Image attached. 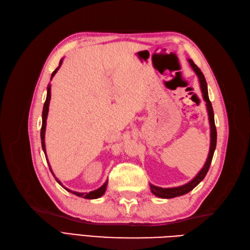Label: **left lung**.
Masks as SVG:
<instances>
[{"label":"left lung","instance_id":"1","mask_svg":"<svg viewBox=\"0 0 250 250\" xmlns=\"http://www.w3.org/2000/svg\"><path fill=\"white\" fill-rule=\"evenodd\" d=\"M188 63L192 66V69L195 71L196 75H197L199 78V83H200V88L202 92V96H203V100L207 102V109H208V121H209V126H210V146H209V152H208V156L207 158V162L204 164L203 168L199 171V173L196 175L190 183H188L184 186L180 187H176V188H160L156 187L150 184V188L151 192H152L155 196L160 198H174V197H178V196L185 195L187 193H188L190 191H192L193 188L200 184V181L203 180V178L206 177L207 173L209 169V166L211 163V160H213L214 156V152L216 149V144H217V131H216V126H215V119H214V110L213 107H211V103L208 99V84L206 78H204L202 72L200 71L199 67L194 63V62L192 59H188Z\"/></svg>","mask_w":250,"mask_h":250}]
</instances>
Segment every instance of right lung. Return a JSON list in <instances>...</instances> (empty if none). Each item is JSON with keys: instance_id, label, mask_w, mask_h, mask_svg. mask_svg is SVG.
Listing matches in <instances>:
<instances>
[{"instance_id": "obj_1", "label": "right lung", "mask_w": 250, "mask_h": 250, "mask_svg": "<svg viewBox=\"0 0 250 250\" xmlns=\"http://www.w3.org/2000/svg\"><path fill=\"white\" fill-rule=\"evenodd\" d=\"M62 60H63V59H60L59 65H58L57 69H56L54 72L52 73L51 79H52L53 77H54V75L57 73V71L59 70V67L62 66ZM50 100H51V85H48V87H47V98H46V102H44V104H43V108H42V129H41L42 147V150H43V152H44V155H46V158H47V154H46V145H44V132H46V125H47L46 121H47V117H48V111H49ZM47 162H48V158H47ZM48 165H49V162H48ZM49 167H50V170H51V166H50V165H49ZM51 172H52V174H53V176L55 177L54 173H53V171H52V170H51ZM55 179H56L57 183H58L60 186H62V188H64L67 192L73 193L74 195L78 196V197H82V198H85V199H97V198L101 197V196L105 193V191H106V187H107V181H106V183H105L102 187H100L99 188H97V190H95V191H92V192H89V193H79V192H74V191L69 190V188H65L62 183H60V181H59L56 177H55Z\"/></svg>"}]
</instances>
